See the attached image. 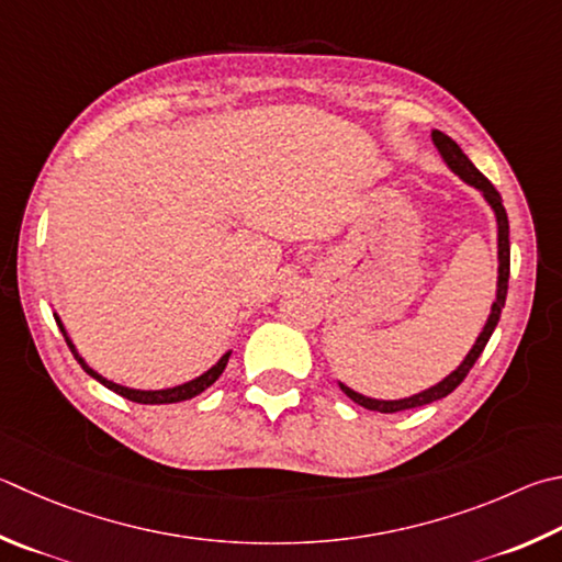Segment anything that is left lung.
Instances as JSON below:
<instances>
[{"label": "left lung", "mask_w": 562, "mask_h": 562, "mask_svg": "<svg viewBox=\"0 0 562 562\" xmlns=\"http://www.w3.org/2000/svg\"><path fill=\"white\" fill-rule=\"evenodd\" d=\"M432 142L437 151H440V157L445 159V165L450 167L454 175L467 181L469 187H474L482 191V196L486 199L488 206H492L494 216H496V228H498V282H496V300L492 304V312H488V319L484 324L482 334L476 336V341L472 349H469V353L464 356V361L457 366V369L447 375V379H442L437 385L427 387V391L423 393H415L411 397H401V401H375V397H369V395H361L351 391L349 385L339 383L341 391L351 397L353 403H359L361 407H369V411H375V413H397V411H411V407H420V405H427V403H435L440 401V397L450 395L454 387L462 383L467 379V373L472 366L476 363L479 356H482L486 341L492 339V334L496 329L498 319H502V310L506 304V292H508V272H512V243H508V216H506V209L502 203V193H498L494 189V183L488 181L482 171H479L472 161H469V157L464 155L462 149H459L457 142L452 137H447L445 132L440 130H432Z\"/></svg>", "instance_id": "obj_1"}]
</instances>
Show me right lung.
Returning a JSON list of instances; mask_svg holds the SVG:
<instances>
[{
  "label": "right lung",
  "instance_id": "1",
  "mask_svg": "<svg viewBox=\"0 0 562 562\" xmlns=\"http://www.w3.org/2000/svg\"><path fill=\"white\" fill-rule=\"evenodd\" d=\"M54 316H56V314H54ZM56 324H58V329L64 331V336H66V344H68V349L74 351L76 361H78L80 366H83V371H86L88 375H93L95 381H100V383H103L105 387H110L112 393H117V395H122V397H127V401H132V403H142V405H165V403H181V401H189V397H196L199 393L206 391L209 385H213V383L218 381V375L223 373V369H226V363H228V359H231V351H228V353H223L216 366H211V369H209L206 373H201L199 379H193V381H189V383H181V385H175V387H165V391H137V387H127V385L112 383V381L103 379V375H100L98 371L90 369V366L83 361V356H80V353L76 351V346H74V341H70V336L66 334L64 324H60L58 316H56Z\"/></svg>",
  "mask_w": 562,
  "mask_h": 562
}]
</instances>
